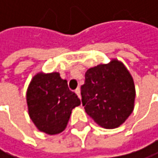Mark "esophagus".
<instances>
[{
  "instance_id": "esophagus-1",
  "label": "esophagus",
  "mask_w": 158,
  "mask_h": 158,
  "mask_svg": "<svg viewBox=\"0 0 158 158\" xmlns=\"http://www.w3.org/2000/svg\"><path fill=\"white\" fill-rule=\"evenodd\" d=\"M75 92H76V94L77 95V97L78 98H81V89H80V87H77V89H76V91H75Z\"/></svg>"
}]
</instances>
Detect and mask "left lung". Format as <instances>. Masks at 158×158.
I'll use <instances>...</instances> for the list:
<instances>
[{"label":"left lung","mask_w":158,"mask_h":158,"mask_svg":"<svg viewBox=\"0 0 158 158\" xmlns=\"http://www.w3.org/2000/svg\"><path fill=\"white\" fill-rule=\"evenodd\" d=\"M81 89L85 112L105 129L120 126L134 110L135 89L133 77L118 60L88 69Z\"/></svg>","instance_id":"left-lung-1"}]
</instances>
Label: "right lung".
Listing matches in <instances>:
<instances>
[{
  "mask_svg": "<svg viewBox=\"0 0 158 158\" xmlns=\"http://www.w3.org/2000/svg\"><path fill=\"white\" fill-rule=\"evenodd\" d=\"M26 101L29 117L37 128L48 135L61 133L67 126L72 110L81 99L68 88L60 74L39 73L30 82Z\"/></svg>",
  "mask_w": 158,
  "mask_h": 158,
  "instance_id": "obj_1",
  "label": "right lung"
}]
</instances>
